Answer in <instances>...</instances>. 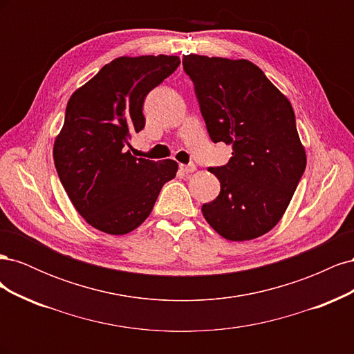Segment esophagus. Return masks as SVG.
Here are the masks:
<instances>
[{
    "mask_svg": "<svg viewBox=\"0 0 354 354\" xmlns=\"http://www.w3.org/2000/svg\"><path fill=\"white\" fill-rule=\"evenodd\" d=\"M178 168H180V171H183V173L189 174V173H194V171L196 169V165H195V164H187V165L180 164Z\"/></svg>",
    "mask_w": 354,
    "mask_h": 354,
    "instance_id": "obj_1",
    "label": "esophagus"
}]
</instances>
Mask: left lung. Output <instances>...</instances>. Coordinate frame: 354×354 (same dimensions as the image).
Returning a JSON list of instances; mask_svg holds the SVG:
<instances>
[{"instance_id":"1","label":"left lung","mask_w":354,"mask_h":354,"mask_svg":"<svg viewBox=\"0 0 354 354\" xmlns=\"http://www.w3.org/2000/svg\"><path fill=\"white\" fill-rule=\"evenodd\" d=\"M183 69L211 140L233 149L226 165L208 168L221 189L203 217L229 241L259 238L279 223L306 169L292 106L248 60L187 55Z\"/></svg>"}]
</instances>
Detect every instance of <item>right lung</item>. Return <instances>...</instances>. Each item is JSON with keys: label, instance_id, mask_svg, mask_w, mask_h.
Instances as JSON below:
<instances>
[{"label": "right lung", "instance_id": "1", "mask_svg": "<svg viewBox=\"0 0 354 354\" xmlns=\"http://www.w3.org/2000/svg\"><path fill=\"white\" fill-rule=\"evenodd\" d=\"M178 65L177 56L118 57L71 95L53 156L73 207L97 230L140 226L176 177V160L136 158L127 146L145 128L146 95Z\"/></svg>", "mask_w": 354, "mask_h": 354}]
</instances>
